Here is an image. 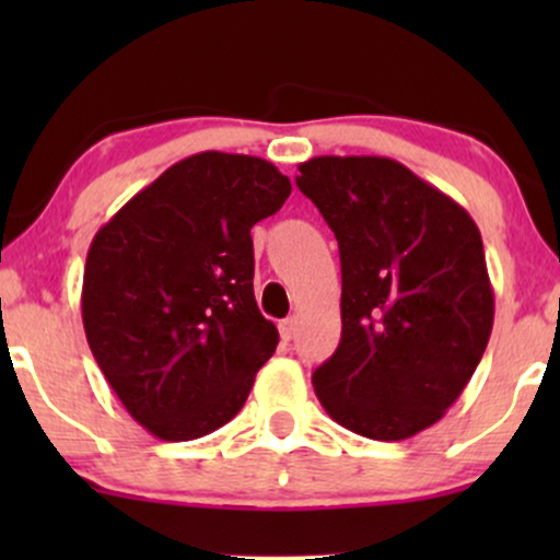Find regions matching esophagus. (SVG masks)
Listing matches in <instances>:
<instances>
[{
	"mask_svg": "<svg viewBox=\"0 0 560 560\" xmlns=\"http://www.w3.org/2000/svg\"><path fill=\"white\" fill-rule=\"evenodd\" d=\"M279 331H281V339H294V334H298V318H287L279 324Z\"/></svg>",
	"mask_w": 560,
	"mask_h": 560,
	"instance_id": "1",
	"label": "esophagus"
}]
</instances>
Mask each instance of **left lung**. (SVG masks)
<instances>
[{"mask_svg": "<svg viewBox=\"0 0 560 560\" xmlns=\"http://www.w3.org/2000/svg\"><path fill=\"white\" fill-rule=\"evenodd\" d=\"M298 186L342 262V339L313 374L318 400L350 432L408 440L458 400L490 342L494 294L477 223L389 158H313Z\"/></svg>", "mask_w": 560, "mask_h": 560, "instance_id": "obj_1", "label": "left lung"}]
</instances>
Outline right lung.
I'll use <instances>...</instances> for the list:
<instances>
[{"label":"right lung","mask_w":560,"mask_h":560,"mask_svg":"<svg viewBox=\"0 0 560 560\" xmlns=\"http://www.w3.org/2000/svg\"><path fill=\"white\" fill-rule=\"evenodd\" d=\"M292 184L253 155L199 152L94 234L81 316L94 361L150 434L186 442L229 423L279 331L253 292L249 229Z\"/></svg>","instance_id":"add662e5"}]
</instances>
